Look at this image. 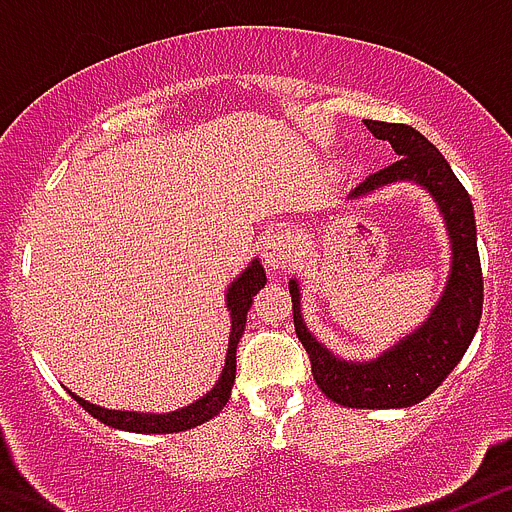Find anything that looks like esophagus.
I'll return each mask as SVG.
<instances>
[{"instance_id": "1", "label": "esophagus", "mask_w": 512, "mask_h": 512, "mask_svg": "<svg viewBox=\"0 0 512 512\" xmlns=\"http://www.w3.org/2000/svg\"><path fill=\"white\" fill-rule=\"evenodd\" d=\"M261 259L271 269H287L297 259V241L292 230L271 228L261 238Z\"/></svg>"}]
</instances>
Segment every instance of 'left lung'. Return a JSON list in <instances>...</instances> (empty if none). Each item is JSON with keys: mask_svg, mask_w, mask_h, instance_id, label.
Masks as SVG:
<instances>
[{"mask_svg": "<svg viewBox=\"0 0 512 512\" xmlns=\"http://www.w3.org/2000/svg\"><path fill=\"white\" fill-rule=\"evenodd\" d=\"M374 138L387 140L397 161L361 182L348 200L400 182H413L431 194L446 225L451 248L449 277L443 295L431 307L428 318L402 336L395 346L384 348L374 359L351 361L336 356L312 336L302 318V292L297 279H289L295 330L310 354L312 377L328 400L343 408L390 410L410 408L431 395L472 343L482 318V266L477 251V223L467 189L461 187L449 161L431 140L410 125L364 120Z\"/></svg>", "mask_w": 512, "mask_h": 512, "instance_id": "8db88e82", "label": "left lung"}]
</instances>
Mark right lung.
<instances>
[{"mask_svg":"<svg viewBox=\"0 0 512 512\" xmlns=\"http://www.w3.org/2000/svg\"><path fill=\"white\" fill-rule=\"evenodd\" d=\"M266 284V271L261 266L259 259H253L246 269L238 274V277L230 282L228 292H225V305L230 312V338H228V354H225V366L217 382L212 384V390L207 395H202L200 400L189 402L184 408L171 410V413H138V410H110L102 408V405H94V402L84 400V397L74 395L81 408L87 410L89 415H94L97 420H102L104 425H112V428H120V431L130 433H179L189 431V428H197L205 420L215 418L220 410L228 405L230 390L235 384V348L243 336V328H246V315L253 305V297L259 295V289Z\"/></svg>","mask_w":512,"mask_h":512,"instance_id":"obj_1","label":"right lung"}]
</instances>
